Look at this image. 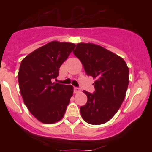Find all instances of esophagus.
Here are the masks:
<instances>
[{
  "mask_svg": "<svg viewBox=\"0 0 152 152\" xmlns=\"http://www.w3.org/2000/svg\"><path fill=\"white\" fill-rule=\"evenodd\" d=\"M80 92V89L79 88H77V87H75L74 88V93L75 94H77V93Z\"/></svg>",
  "mask_w": 152,
  "mask_h": 152,
  "instance_id": "1",
  "label": "esophagus"
}]
</instances>
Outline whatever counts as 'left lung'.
<instances>
[{"label":"left lung","instance_id":"obj_1","mask_svg":"<svg viewBox=\"0 0 152 152\" xmlns=\"http://www.w3.org/2000/svg\"><path fill=\"white\" fill-rule=\"evenodd\" d=\"M88 76L94 78V93L83 92L88 102L80 107L81 116L89 124L108 122L116 113L128 88L129 68L116 54L93 43H78L74 51Z\"/></svg>","mask_w":152,"mask_h":152}]
</instances>
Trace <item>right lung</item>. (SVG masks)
I'll use <instances>...</instances> for the list:
<instances>
[{
    "label": "right lung",
    "instance_id": "1",
    "mask_svg": "<svg viewBox=\"0 0 152 152\" xmlns=\"http://www.w3.org/2000/svg\"><path fill=\"white\" fill-rule=\"evenodd\" d=\"M76 45L52 41L22 60L19 69L20 91L24 103L39 121L52 124L64 116L73 87L52 82L59 68Z\"/></svg>",
    "mask_w": 152,
    "mask_h": 152
}]
</instances>
